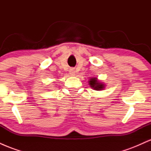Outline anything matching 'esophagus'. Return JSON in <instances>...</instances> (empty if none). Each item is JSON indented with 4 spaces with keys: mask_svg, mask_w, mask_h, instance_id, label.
<instances>
[{
    "mask_svg": "<svg viewBox=\"0 0 151 151\" xmlns=\"http://www.w3.org/2000/svg\"><path fill=\"white\" fill-rule=\"evenodd\" d=\"M70 75H72V76L75 75V70H74V68H71L70 70Z\"/></svg>",
    "mask_w": 151,
    "mask_h": 151,
    "instance_id": "esophagus-1",
    "label": "esophagus"
}]
</instances>
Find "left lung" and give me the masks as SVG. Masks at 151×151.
<instances>
[{
    "label": "left lung",
    "mask_w": 151,
    "mask_h": 151,
    "mask_svg": "<svg viewBox=\"0 0 151 151\" xmlns=\"http://www.w3.org/2000/svg\"><path fill=\"white\" fill-rule=\"evenodd\" d=\"M89 84L92 89L96 90V91H100V90L104 89L105 86L104 84L98 81L97 78H91L89 81Z\"/></svg>",
    "instance_id": "left-lung-1"
}]
</instances>
